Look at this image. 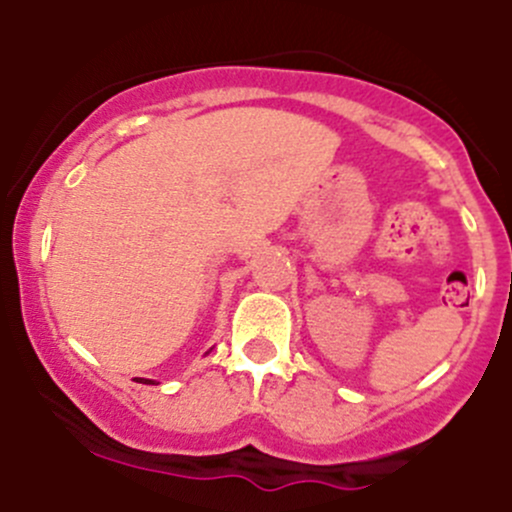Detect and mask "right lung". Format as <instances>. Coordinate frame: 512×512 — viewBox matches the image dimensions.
<instances>
[{
	"label": "right lung",
	"instance_id": "obj_1",
	"mask_svg": "<svg viewBox=\"0 0 512 512\" xmlns=\"http://www.w3.org/2000/svg\"><path fill=\"white\" fill-rule=\"evenodd\" d=\"M141 384H156V381H153V379H141Z\"/></svg>",
	"mask_w": 512,
	"mask_h": 512
}]
</instances>
